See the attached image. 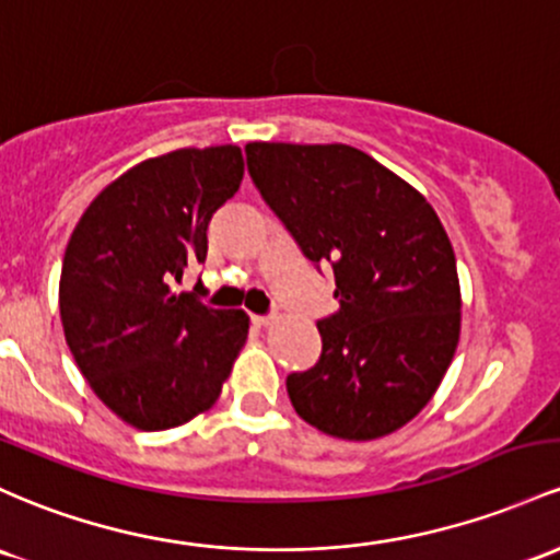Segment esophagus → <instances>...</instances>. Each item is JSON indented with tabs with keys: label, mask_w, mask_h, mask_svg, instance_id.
Here are the masks:
<instances>
[{
	"label": "esophagus",
	"mask_w": 560,
	"mask_h": 560,
	"mask_svg": "<svg viewBox=\"0 0 560 560\" xmlns=\"http://www.w3.org/2000/svg\"><path fill=\"white\" fill-rule=\"evenodd\" d=\"M273 322V316H252V324H255V327H270Z\"/></svg>",
	"instance_id": "esophagus-1"
}]
</instances>
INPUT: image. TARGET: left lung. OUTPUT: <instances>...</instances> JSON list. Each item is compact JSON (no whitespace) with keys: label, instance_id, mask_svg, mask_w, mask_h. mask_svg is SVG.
Segmentation results:
<instances>
[{"label":"left lung","instance_id":"obj_1","mask_svg":"<svg viewBox=\"0 0 560 560\" xmlns=\"http://www.w3.org/2000/svg\"><path fill=\"white\" fill-rule=\"evenodd\" d=\"M266 205L316 266L340 311L318 322L322 359L287 377L294 411L346 441L404 428L439 390L459 342L450 236L425 196L346 143H247Z\"/></svg>","mask_w":560,"mask_h":560}]
</instances>
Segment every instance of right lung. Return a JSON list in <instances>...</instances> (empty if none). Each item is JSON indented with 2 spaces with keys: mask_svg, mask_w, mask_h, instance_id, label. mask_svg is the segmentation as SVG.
Segmentation results:
<instances>
[{
  "mask_svg": "<svg viewBox=\"0 0 560 560\" xmlns=\"http://www.w3.org/2000/svg\"><path fill=\"white\" fill-rule=\"evenodd\" d=\"M242 177L238 145L145 159L103 188L71 233L60 270L66 342L127 425L167 430L210 409L247 342V313L172 292L205 262L207 225Z\"/></svg>",
  "mask_w": 560,
  "mask_h": 560,
  "instance_id": "1",
  "label": "right lung"
}]
</instances>
